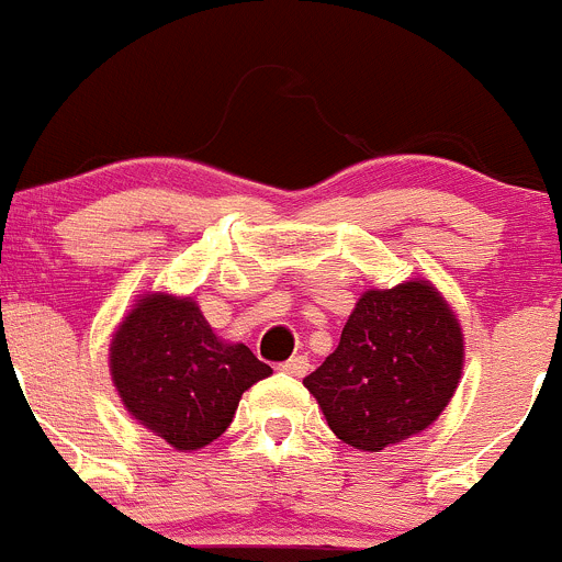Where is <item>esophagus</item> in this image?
I'll return each instance as SVG.
<instances>
[{
  "label": "esophagus",
  "mask_w": 562,
  "mask_h": 562,
  "mask_svg": "<svg viewBox=\"0 0 562 562\" xmlns=\"http://www.w3.org/2000/svg\"><path fill=\"white\" fill-rule=\"evenodd\" d=\"M308 369H311V360L305 358V355H294V358H289L286 363H281V371H286V374L292 376L308 374Z\"/></svg>",
  "instance_id": "obj_1"
}]
</instances>
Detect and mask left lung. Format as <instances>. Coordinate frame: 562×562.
<instances>
[{"label": "left lung", "instance_id": "left-lung-1", "mask_svg": "<svg viewBox=\"0 0 562 562\" xmlns=\"http://www.w3.org/2000/svg\"><path fill=\"white\" fill-rule=\"evenodd\" d=\"M462 363L453 311L431 283L407 281L366 292L336 352L303 385L338 440L382 451L435 424L457 391Z\"/></svg>", "mask_w": 562, "mask_h": 562}]
</instances>
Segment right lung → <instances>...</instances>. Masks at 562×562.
<instances>
[{"mask_svg":"<svg viewBox=\"0 0 562 562\" xmlns=\"http://www.w3.org/2000/svg\"><path fill=\"white\" fill-rule=\"evenodd\" d=\"M111 380L127 413L177 451L229 429L240 396L270 374L246 344H224L191 297L147 294L111 338Z\"/></svg>","mask_w":562,"mask_h":562,"instance_id":"right-lung-1","label":"right lung"}]
</instances>
